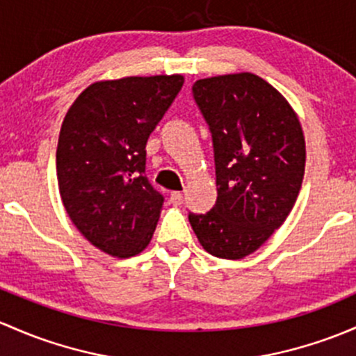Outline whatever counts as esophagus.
I'll return each mask as SVG.
<instances>
[{
  "mask_svg": "<svg viewBox=\"0 0 356 356\" xmlns=\"http://www.w3.org/2000/svg\"><path fill=\"white\" fill-rule=\"evenodd\" d=\"M182 201H184V196H182V193H179V191H175V193L170 194V203L174 204V207L182 204Z\"/></svg>",
  "mask_w": 356,
  "mask_h": 356,
  "instance_id": "1",
  "label": "esophagus"
}]
</instances>
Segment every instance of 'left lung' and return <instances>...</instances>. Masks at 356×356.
Masks as SVG:
<instances>
[{
	"mask_svg": "<svg viewBox=\"0 0 356 356\" xmlns=\"http://www.w3.org/2000/svg\"><path fill=\"white\" fill-rule=\"evenodd\" d=\"M193 97L213 141L216 203L189 211L211 256L242 259L283 225L300 193L305 140L285 97L252 73L204 78Z\"/></svg>",
	"mask_w": 356,
	"mask_h": 356,
	"instance_id": "obj_1",
	"label": "left lung"
}]
</instances>
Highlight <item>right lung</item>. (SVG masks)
I'll return each instance as SVG.
<instances>
[{"label": "right lung", "instance_id": "right-lung-1", "mask_svg": "<svg viewBox=\"0 0 356 356\" xmlns=\"http://www.w3.org/2000/svg\"><path fill=\"white\" fill-rule=\"evenodd\" d=\"M182 85L181 74L99 81L63 121L56 149L63 204L90 244L111 256H136L152 241L163 196L145 174V148Z\"/></svg>", "mask_w": 356, "mask_h": 356}]
</instances>
